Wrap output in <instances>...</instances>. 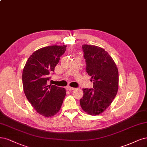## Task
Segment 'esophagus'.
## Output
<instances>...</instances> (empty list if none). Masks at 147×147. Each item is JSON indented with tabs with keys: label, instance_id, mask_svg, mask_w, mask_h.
Returning <instances> with one entry per match:
<instances>
[{
	"label": "esophagus",
	"instance_id": "obj_1",
	"mask_svg": "<svg viewBox=\"0 0 147 147\" xmlns=\"http://www.w3.org/2000/svg\"><path fill=\"white\" fill-rule=\"evenodd\" d=\"M67 89L68 90H73L75 89V88H72V87H70V86H67Z\"/></svg>",
	"mask_w": 147,
	"mask_h": 147
}]
</instances>
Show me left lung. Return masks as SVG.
<instances>
[{
	"label": "left lung",
	"mask_w": 147,
	"mask_h": 147,
	"mask_svg": "<svg viewBox=\"0 0 147 147\" xmlns=\"http://www.w3.org/2000/svg\"><path fill=\"white\" fill-rule=\"evenodd\" d=\"M86 72L93 82L92 89H83L80 100L84 112L100 114L112 103L119 89V72L114 61L105 50L93 45L82 46Z\"/></svg>",
	"instance_id": "8db88e82"
}]
</instances>
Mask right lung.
Instances as JSON below:
<instances>
[{"label": "right lung", "mask_w": 147, "mask_h": 147, "mask_svg": "<svg viewBox=\"0 0 147 147\" xmlns=\"http://www.w3.org/2000/svg\"><path fill=\"white\" fill-rule=\"evenodd\" d=\"M67 45H52L37 50L27 59L22 72L24 91L37 113L45 117L55 115L61 107L65 89L48 84Z\"/></svg>", "instance_id": "add662e5"}]
</instances>
